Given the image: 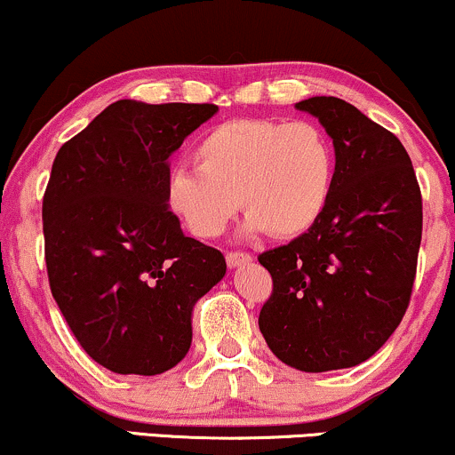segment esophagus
Wrapping results in <instances>:
<instances>
[{
    "label": "esophagus",
    "mask_w": 455,
    "mask_h": 455,
    "mask_svg": "<svg viewBox=\"0 0 455 455\" xmlns=\"http://www.w3.org/2000/svg\"><path fill=\"white\" fill-rule=\"evenodd\" d=\"M252 257L248 252H227V265L231 269L235 267H242V265H248Z\"/></svg>",
    "instance_id": "34e87169"
}]
</instances>
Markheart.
<instances>
[{"mask_svg": "<svg viewBox=\"0 0 455 455\" xmlns=\"http://www.w3.org/2000/svg\"><path fill=\"white\" fill-rule=\"evenodd\" d=\"M196 169L175 166L164 198L192 235H222L239 207L245 231L293 239L315 228L331 201L336 148L315 122L231 119L195 145Z\"/></svg>", "mask_w": 455, "mask_h": 455, "instance_id": "heart-1", "label": "heart"}]
</instances>
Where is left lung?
Here are the masks:
<instances>
[{
	"label": "left lung",
	"instance_id": "obj_1",
	"mask_svg": "<svg viewBox=\"0 0 455 455\" xmlns=\"http://www.w3.org/2000/svg\"><path fill=\"white\" fill-rule=\"evenodd\" d=\"M336 148V184L310 231L259 263L274 291L259 327L301 372L353 368L389 340L411 301L421 243V192L404 145L333 96L295 104Z\"/></svg>",
	"mask_w": 455,
	"mask_h": 455
}]
</instances>
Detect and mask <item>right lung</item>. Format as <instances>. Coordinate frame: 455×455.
<instances>
[{
    "label": "right lung",
    "instance_id": "add662e5",
    "mask_svg": "<svg viewBox=\"0 0 455 455\" xmlns=\"http://www.w3.org/2000/svg\"><path fill=\"white\" fill-rule=\"evenodd\" d=\"M216 104L117 100L57 151L43 198L44 260L93 362L154 377L186 357L192 307L227 274L164 198L169 158Z\"/></svg>",
    "mask_w": 455,
    "mask_h": 455
}]
</instances>
